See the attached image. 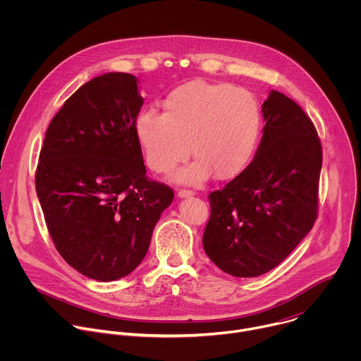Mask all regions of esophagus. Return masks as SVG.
<instances>
[{
    "mask_svg": "<svg viewBox=\"0 0 361 361\" xmlns=\"http://www.w3.org/2000/svg\"><path fill=\"white\" fill-rule=\"evenodd\" d=\"M177 195H178L180 198H187V197H192V195H194V191H191V190H178Z\"/></svg>",
    "mask_w": 361,
    "mask_h": 361,
    "instance_id": "obj_1",
    "label": "esophagus"
}]
</instances>
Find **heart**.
Listing matches in <instances>:
<instances>
[{"label":"heart","instance_id":"heart-1","mask_svg":"<svg viewBox=\"0 0 361 361\" xmlns=\"http://www.w3.org/2000/svg\"><path fill=\"white\" fill-rule=\"evenodd\" d=\"M163 109V114L141 111L134 124L152 171L171 173L190 151L195 159L176 174V181L198 185L212 174L219 180L234 178L252 161L263 114L250 91L194 80L170 91Z\"/></svg>","mask_w":361,"mask_h":361}]
</instances>
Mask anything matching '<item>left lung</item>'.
Returning a JSON list of instances; mask_svg holds the SVG:
<instances>
[{
	"instance_id": "left-lung-1",
	"label": "left lung",
	"mask_w": 361,
	"mask_h": 361,
	"mask_svg": "<svg viewBox=\"0 0 361 361\" xmlns=\"http://www.w3.org/2000/svg\"><path fill=\"white\" fill-rule=\"evenodd\" d=\"M254 160L209 197L212 216L202 247L234 277H257L277 267L313 228L323 163L316 127L301 107L271 90Z\"/></svg>"
}]
</instances>
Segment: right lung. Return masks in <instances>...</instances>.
<instances>
[{"instance_id":"1","label":"right lung","mask_w":361,"mask_h":361,"mask_svg":"<svg viewBox=\"0 0 361 361\" xmlns=\"http://www.w3.org/2000/svg\"><path fill=\"white\" fill-rule=\"evenodd\" d=\"M137 77L107 73L81 85L49 123L35 174L47 228L63 259L97 281L130 274L174 198L145 177L134 124Z\"/></svg>"}]
</instances>
